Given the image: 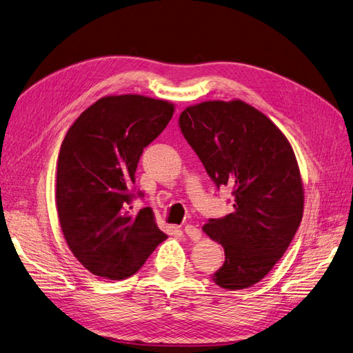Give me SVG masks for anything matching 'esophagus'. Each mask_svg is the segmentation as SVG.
Masks as SVG:
<instances>
[{
    "instance_id": "obj_1",
    "label": "esophagus",
    "mask_w": 353,
    "mask_h": 353,
    "mask_svg": "<svg viewBox=\"0 0 353 353\" xmlns=\"http://www.w3.org/2000/svg\"><path fill=\"white\" fill-rule=\"evenodd\" d=\"M184 231H185L187 236L193 241H199L200 237H201L200 230L197 227H194V225H191V223H187V225L184 227Z\"/></svg>"
}]
</instances>
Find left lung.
Masks as SVG:
<instances>
[{
    "label": "left lung",
    "instance_id": "1",
    "mask_svg": "<svg viewBox=\"0 0 353 353\" xmlns=\"http://www.w3.org/2000/svg\"><path fill=\"white\" fill-rule=\"evenodd\" d=\"M179 128L213 183L234 194V212L203 225L225 252L212 279L228 290L252 287L281 259L303 216L293 148L271 119L241 100L188 105Z\"/></svg>",
    "mask_w": 353,
    "mask_h": 353
}]
</instances>
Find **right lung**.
I'll use <instances>...</instances> for the list:
<instances>
[{
    "label": "right lung",
    "mask_w": 353,
    "mask_h": 353,
    "mask_svg": "<svg viewBox=\"0 0 353 353\" xmlns=\"http://www.w3.org/2000/svg\"><path fill=\"white\" fill-rule=\"evenodd\" d=\"M174 110L172 103L145 95H108L81 113L61 143L57 215L73 256L94 275L125 280L168 239L150 208L132 213L128 205L144 147Z\"/></svg>",
    "instance_id": "right-lung-1"
}]
</instances>
